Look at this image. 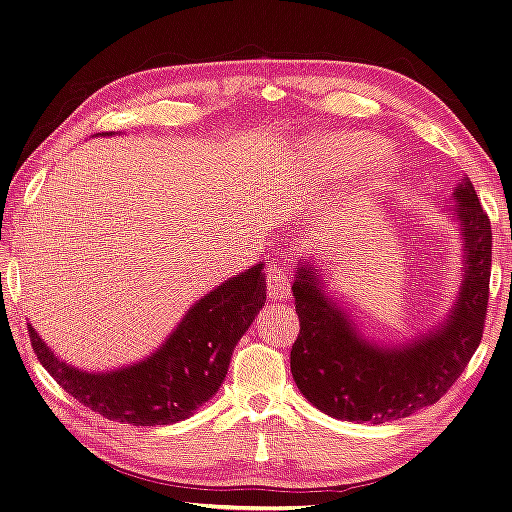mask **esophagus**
Returning a JSON list of instances; mask_svg holds the SVG:
<instances>
[{
    "mask_svg": "<svg viewBox=\"0 0 512 512\" xmlns=\"http://www.w3.org/2000/svg\"><path fill=\"white\" fill-rule=\"evenodd\" d=\"M266 287H268V296L272 300H287L291 294V283L287 279V274L279 268H268L266 270Z\"/></svg>",
    "mask_w": 512,
    "mask_h": 512,
    "instance_id": "1",
    "label": "esophagus"
}]
</instances>
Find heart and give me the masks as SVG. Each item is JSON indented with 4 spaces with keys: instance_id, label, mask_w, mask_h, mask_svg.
<instances>
[{
    "instance_id": "obj_1",
    "label": "heart",
    "mask_w": 512,
    "mask_h": 512,
    "mask_svg": "<svg viewBox=\"0 0 512 512\" xmlns=\"http://www.w3.org/2000/svg\"><path fill=\"white\" fill-rule=\"evenodd\" d=\"M306 171L315 180H347L362 169H371L373 180H384L394 160L384 152V141L369 133H337L306 148Z\"/></svg>"
}]
</instances>
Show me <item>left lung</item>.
Wrapping results in <instances>:
<instances>
[{"label":"left lung","mask_w":512,"mask_h":512,"mask_svg":"<svg viewBox=\"0 0 512 512\" xmlns=\"http://www.w3.org/2000/svg\"><path fill=\"white\" fill-rule=\"evenodd\" d=\"M455 214L465 242L459 300L446 324L410 345L364 341L315 272L298 268L294 281L300 334L291 347V375L317 410L339 420L388 422L440 401L457 382L483 339L489 279L491 221L470 180L455 188Z\"/></svg>","instance_id":"obj_1"}]
</instances>
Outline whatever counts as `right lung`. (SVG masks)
Listing matches in <instances>:
<instances>
[{
    "label": "right lung",
    "mask_w": 512,
    "mask_h": 512,
    "mask_svg": "<svg viewBox=\"0 0 512 512\" xmlns=\"http://www.w3.org/2000/svg\"><path fill=\"white\" fill-rule=\"evenodd\" d=\"M261 270L264 264H257L212 289L191 306L156 354L126 369L85 373L70 367L32 324L29 341L55 382L92 412L135 427L171 425L193 416L221 388L233 347L266 302Z\"/></svg>",
    "instance_id": "right-lung-1"
}]
</instances>
